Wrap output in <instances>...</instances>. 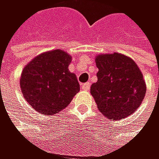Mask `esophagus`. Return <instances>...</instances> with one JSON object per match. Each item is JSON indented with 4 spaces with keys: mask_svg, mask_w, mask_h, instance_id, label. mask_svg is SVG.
I'll list each match as a JSON object with an SVG mask.
<instances>
[{
    "mask_svg": "<svg viewBox=\"0 0 159 159\" xmlns=\"http://www.w3.org/2000/svg\"><path fill=\"white\" fill-rule=\"evenodd\" d=\"M90 86H91L90 82H86L84 84H81V89L84 90V91H89L90 90Z\"/></svg>",
    "mask_w": 159,
    "mask_h": 159,
    "instance_id": "obj_1",
    "label": "esophagus"
}]
</instances>
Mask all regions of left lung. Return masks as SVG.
<instances>
[{
	"label": "left lung",
	"mask_w": 159,
	"mask_h": 159,
	"mask_svg": "<svg viewBox=\"0 0 159 159\" xmlns=\"http://www.w3.org/2000/svg\"><path fill=\"white\" fill-rule=\"evenodd\" d=\"M96 63L98 81L92 84L91 94L98 110L113 120H123L136 112L146 94L137 63L118 53L99 55Z\"/></svg>",
	"instance_id": "1"
}]
</instances>
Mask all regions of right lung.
I'll use <instances>...</instances> for the list:
<instances>
[{
    "mask_svg": "<svg viewBox=\"0 0 159 159\" xmlns=\"http://www.w3.org/2000/svg\"><path fill=\"white\" fill-rule=\"evenodd\" d=\"M71 61L66 52L57 49L41 54L22 70L20 89L36 111L43 115L57 114L80 91L76 75L68 70Z\"/></svg>",
    "mask_w": 159,
    "mask_h": 159,
    "instance_id": "obj_1",
    "label": "right lung"
}]
</instances>
